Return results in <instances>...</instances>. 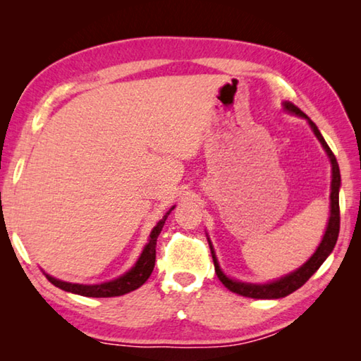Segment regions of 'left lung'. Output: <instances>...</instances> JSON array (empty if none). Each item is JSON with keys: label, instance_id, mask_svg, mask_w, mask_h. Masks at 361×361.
Listing matches in <instances>:
<instances>
[{"label": "left lung", "instance_id": "left-lung-1", "mask_svg": "<svg viewBox=\"0 0 361 361\" xmlns=\"http://www.w3.org/2000/svg\"><path fill=\"white\" fill-rule=\"evenodd\" d=\"M283 109L286 113L290 114H295L299 116V118H302L307 121V124L310 129H312L314 135L319 140L320 145L323 146V149H325L326 156L329 159V162H331V194H329V218H328V224H326V229H325V234L322 237V242L320 245L317 247V250L314 252V255L310 256V258L304 262L301 267H298L296 271H293L290 274H286V276L280 277L277 280H272V282H267V283H250V282H240V280H235V279H231L229 276H226L223 272L221 266H219L218 258H216V253H215V248L212 245V240L209 234H207V240H209V247H210V252H212V258H213V264H215V272L218 279L221 280V283L226 286V288L231 290L232 293H237V295L240 296H245V298H255V299H279V298H285L291 295L293 291H296L298 288H301V286L307 282V280L314 276V274L319 271V267L325 262V259L328 258L329 255H331L333 248L336 245V240H338V235H339V189H341V172H339V166H338V161H336V157L333 154V151L329 149V146L326 145L325 138L322 137V133L319 130V127H317L312 121H310L307 116H305L301 109L298 106L293 105L290 102H283Z\"/></svg>", "mask_w": 361, "mask_h": 361}]
</instances>
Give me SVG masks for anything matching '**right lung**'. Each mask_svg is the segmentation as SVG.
<instances>
[{
  "label": "right lung",
  "instance_id": "add662e5",
  "mask_svg": "<svg viewBox=\"0 0 361 361\" xmlns=\"http://www.w3.org/2000/svg\"><path fill=\"white\" fill-rule=\"evenodd\" d=\"M173 209H175V205L166 213V215L162 216V219H159L157 224L152 228L149 239H148V242H146V245L143 247V252L140 253L135 264H133L126 274L119 276L118 279L109 280V282H103V283L84 285V283L65 282V280H60V279L49 276V274L42 271V269L41 271H42V274H44L49 282H51L52 285H56L57 288L73 293V295H79V296L113 298V296H122V295H126V293L137 290L146 282V280L149 279L152 269H154L157 237H159V234H161L164 224H166V219Z\"/></svg>",
  "mask_w": 361,
  "mask_h": 361
}]
</instances>
